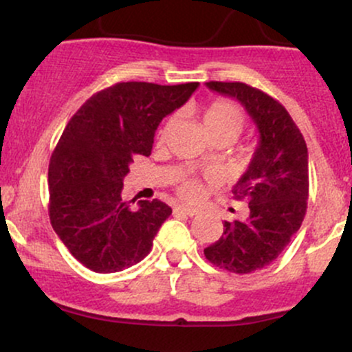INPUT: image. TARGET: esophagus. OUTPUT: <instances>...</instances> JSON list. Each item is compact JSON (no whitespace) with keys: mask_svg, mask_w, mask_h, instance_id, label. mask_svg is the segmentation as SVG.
Here are the masks:
<instances>
[{"mask_svg":"<svg viewBox=\"0 0 352 352\" xmlns=\"http://www.w3.org/2000/svg\"><path fill=\"white\" fill-rule=\"evenodd\" d=\"M173 212H180V213H185V215H188V217H193L199 213V210L193 208V207H187V205H175V207H173Z\"/></svg>","mask_w":352,"mask_h":352,"instance_id":"34e87169","label":"esophagus"}]
</instances>
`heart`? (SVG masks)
Listing matches in <instances>:
<instances>
[{"label":"heart","instance_id":"obj_1","mask_svg":"<svg viewBox=\"0 0 352 352\" xmlns=\"http://www.w3.org/2000/svg\"><path fill=\"white\" fill-rule=\"evenodd\" d=\"M201 122L210 137L230 134L236 139L245 127V117L235 104L228 100H213L205 107ZM179 193L187 200L197 199L200 193V184L193 179H184L179 185Z\"/></svg>","mask_w":352,"mask_h":352}]
</instances>
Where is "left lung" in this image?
Instances as JSON below:
<instances>
[{"instance_id": "left-lung-1", "label": "left lung", "mask_w": 352, "mask_h": 352, "mask_svg": "<svg viewBox=\"0 0 352 352\" xmlns=\"http://www.w3.org/2000/svg\"><path fill=\"white\" fill-rule=\"evenodd\" d=\"M207 87L240 100L260 142L233 187L236 200L248 201V215L225 221L221 236L204 253L218 268L253 273L272 265L301 227L309 193L308 147L288 111L266 92L245 82L210 80Z\"/></svg>"}]
</instances>
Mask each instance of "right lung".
Returning a JSON list of instances; mask_svg holds the SVG:
<instances>
[{
    "instance_id": "1",
    "label": "right lung",
    "mask_w": 352,
    "mask_h": 352,
    "mask_svg": "<svg viewBox=\"0 0 352 352\" xmlns=\"http://www.w3.org/2000/svg\"><path fill=\"white\" fill-rule=\"evenodd\" d=\"M197 87L199 82H117L89 98L67 122L47 172L50 218L86 268L122 272L151 253L172 208L157 199L131 208L120 197L124 177L137 153L151 155L159 124Z\"/></svg>"
}]
</instances>
